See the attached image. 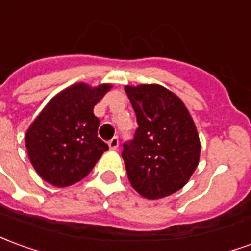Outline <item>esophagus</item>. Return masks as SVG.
<instances>
[{"label":"esophagus","instance_id":"obj_1","mask_svg":"<svg viewBox=\"0 0 251 251\" xmlns=\"http://www.w3.org/2000/svg\"><path fill=\"white\" fill-rule=\"evenodd\" d=\"M108 147H110V150L113 151L118 150V147H120V140H118V137L111 138V140L108 141Z\"/></svg>","mask_w":251,"mask_h":251}]
</instances>
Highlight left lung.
Returning <instances> with one entry per match:
<instances>
[{
  "mask_svg": "<svg viewBox=\"0 0 251 251\" xmlns=\"http://www.w3.org/2000/svg\"><path fill=\"white\" fill-rule=\"evenodd\" d=\"M125 91L138 124L122 152L129 182L145 199L167 197L185 186L199 166L197 127L185 103L163 85H126Z\"/></svg>",
  "mask_w": 251,
  "mask_h": 251,
  "instance_id": "obj_1",
  "label": "left lung"
}]
</instances>
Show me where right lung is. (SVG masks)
Wrapping results in <instances>:
<instances>
[{
	"instance_id": "right-lung-1",
	"label": "right lung",
	"mask_w": 251,
	"mask_h": 251,
	"mask_svg": "<svg viewBox=\"0 0 251 251\" xmlns=\"http://www.w3.org/2000/svg\"><path fill=\"white\" fill-rule=\"evenodd\" d=\"M111 84L76 83L47 103L25 133L31 164L42 179L66 187L85 178L108 145L98 137L94 107Z\"/></svg>"
}]
</instances>
